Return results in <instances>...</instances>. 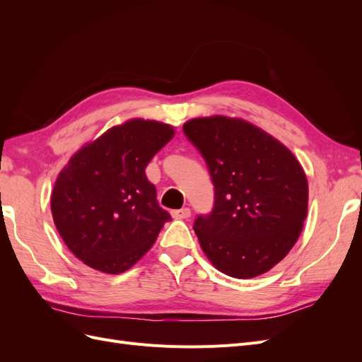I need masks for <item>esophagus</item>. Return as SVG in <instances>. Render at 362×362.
<instances>
[{
    "instance_id": "34e87169",
    "label": "esophagus",
    "mask_w": 362,
    "mask_h": 362,
    "mask_svg": "<svg viewBox=\"0 0 362 362\" xmlns=\"http://www.w3.org/2000/svg\"><path fill=\"white\" fill-rule=\"evenodd\" d=\"M192 214L190 208H181V210H173L172 217L173 218H189Z\"/></svg>"
}]
</instances>
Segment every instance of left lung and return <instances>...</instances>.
Returning <instances> with one entry per match:
<instances>
[{
    "label": "left lung",
    "mask_w": 362,
    "mask_h": 362,
    "mask_svg": "<svg viewBox=\"0 0 362 362\" xmlns=\"http://www.w3.org/2000/svg\"><path fill=\"white\" fill-rule=\"evenodd\" d=\"M185 136L206 161L214 206L193 229L211 264L249 279L286 257L308 213V181L293 152L245 119H190Z\"/></svg>",
    "instance_id": "1"
}]
</instances>
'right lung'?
I'll return each instance as SVG.
<instances>
[{
    "mask_svg": "<svg viewBox=\"0 0 362 362\" xmlns=\"http://www.w3.org/2000/svg\"><path fill=\"white\" fill-rule=\"evenodd\" d=\"M173 134L169 124L129 119L86 144L62 169L51 213L63 242L84 264L108 275L122 273L172 221L145 169Z\"/></svg>",
    "mask_w": 362,
    "mask_h": 362,
    "instance_id": "add662e5",
    "label": "right lung"
}]
</instances>
